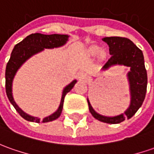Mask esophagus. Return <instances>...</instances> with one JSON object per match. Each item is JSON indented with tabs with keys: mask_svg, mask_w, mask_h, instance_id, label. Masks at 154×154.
Instances as JSON below:
<instances>
[{
	"mask_svg": "<svg viewBox=\"0 0 154 154\" xmlns=\"http://www.w3.org/2000/svg\"><path fill=\"white\" fill-rule=\"evenodd\" d=\"M88 76L85 72H81L79 74V79L82 80V81H86L88 79Z\"/></svg>",
	"mask_w": 154,
	"mask_h": 154,
	"instance_id": "34e87169",
	"label": "esophagus"
}]
</instances>
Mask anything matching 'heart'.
Returning a JSON list of instances; mask_svg holds the SVG:
<instances>
[{"label":"heart","mask_w":154,"mask_h":154,"mask_svg":"<svg viewBox=\"0 0 154 154\" xmlns=\"http://www.w3.org/2000/svg\"><path fill=\"white\" fill-rule=\"evenodd\" d=\"M94 53H97V52H98V50H97V49H94Z\"/></svg>","instance_id":"b5f03b06"}]
</instances>
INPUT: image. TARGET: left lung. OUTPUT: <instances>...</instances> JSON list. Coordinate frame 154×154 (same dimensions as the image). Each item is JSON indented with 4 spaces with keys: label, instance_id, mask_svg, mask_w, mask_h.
Masks as SVG:
<instances>
[{
    "label": "left lung",
    "instance_id": "1",
    "mask_svg": "<svg viewBox=\"0 0 154 154\" xmlns=\"http://www.w3.org/2000/svg\"><path fill=\"white\" fill-rule=\"evenodd\" d=\"M103 41L109 47V54L111 56L103 65L102 70H106L116 65L130 67L127 77L130 84L131 103L125 112L112 117L104 116L96 112L88 99V103L89 111L95 119L108 124H118L125 119L131 118L142 106L147 92V71L143 51L135 45L131 40L122 37H105L103 38Z\"/></svg>",
    "mask_w": 154,
    "mask_h": 154
}]
</instances>
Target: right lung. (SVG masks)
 <instances>
[{
  "label": "right lung",
  "mask_w": 154,
  "mask_h": 154,
  "mask_svg": "<svg viewBox=\"0 0 154 154\" xmlns=\"http://www.w3.org/2000/svg\"><path fill=\"white\" fill-rule=\"evenodd\" d=\"M68 38L69 36L66 34L47 35V34H42V33H32L25 38L23 41L17 44L14 46V49L11 52V57H10L9 61L7 62V68H6V93H7V98L11 104L13 105V107L15 108L16 110L18 112L20 116L23 119H25L26 121L39 123L40 119L37 118V117L31 116L23 112L14 101L13 96H12L11 87H12V81L15 77L16 72L20 68V66L31 56H33V55L37 54L40 51H44V49H53V48L62 46L67 42ZM76 82H77V80H73L70 84H68L64 88L58 109L51 116L44 118L41 122L45 123V122H49V121H55L58 117H60L61 111H62V109H63L65 96L68 92L72 90V88L74 87Z\"/></svg>",
  "instance_id": "1"
}]
</instances>
